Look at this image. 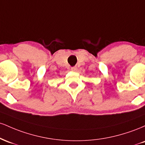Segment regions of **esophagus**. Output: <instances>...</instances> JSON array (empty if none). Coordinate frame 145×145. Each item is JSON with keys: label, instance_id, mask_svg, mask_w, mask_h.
Here are the masks:
<instances>
[{"label": "esophagus", "instance_id": "esophagus-1", "mask_svg": "<svg viewBox=\"0 0 145 145\" xmlns=\"http://www.w3.org/2000/svg\"><path fill=\"white\" fill-rule=\"evenodd\" d=\"M71 71H76V70H77V67H72L71 68Z\"/></svg>", "mask_w": 145, "mask_h": 145}]
</instances>
